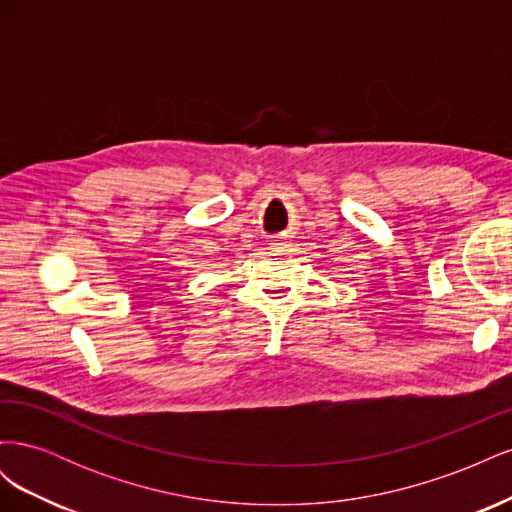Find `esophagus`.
Wrapping results in <instances>:
<instances>
[{
  "label": "esophagus",
  "mask_w": 512,
  "mask_h": 512,
  "mask_svg": "<svg viewBox=\"0 0 512 512\" xmlns=\"http://www.w3.org/2000/svg\"><path fill=\"white\" fill-rule=\"evenodd\" d=\"M288 247H290V243H288L286 239H277V241L271 245V250H275V252H288Z\"/></svg>",
  "instance_id": "1"
}]
</instances>
